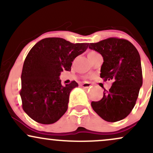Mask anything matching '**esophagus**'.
I'll return each instance as SVG.
<instances>
[{"mask_svg": "<svg viewBox=\"0 0 153 153\" xmlns=\"http://www.w3.org/2000/svg\"><path fill=\"white\" fill-rule=\"evenodd\" d=\"M81 86L82 88H88L91 87V85L89 82H83L81 84Z\"/></svg>", "mask_w": 153, "mask_h": 153, "instance_id": "obj_1", "label": "esophagus"}]
</instances>
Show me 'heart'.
<instances>
[{
	"instance_id": "heart-1",
	"label": "heart",
	"mask_w": 153,
	"mask_h": 153,
	"mask_svg": "<svg viewBox=\"0 0 153 153\" xmlns=\"http://www.w3.org/2000/svg\"><path fill=\"white\" fill-rule=\"evenodd\" d=\"M98 54V53L96 52H95V51H91V52H89V54Z\"/></svg>"
}]
</instances>
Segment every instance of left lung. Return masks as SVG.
Masks as SVG:
<instances>
[{
  "instance_id": "1",
  "label": "left lung",
  "mask_w": 153,
  "mask_h": 153,
  "mask_svg": "<svg viewBox=\"0 0 153 153\" xmlns=\"http://www.w3.org/2000/svg\"><path fill=\"white\" fill-rule=\"evenodd\" d=\"M89 48L103 58L101 78L104 81L113 80L109 90L104 89L102 99L92 101L91 106L106 122L122 120L134 108L143 85L140 54L130 42L116 37L90 43Z\"/></svg>"
}]
</instances>
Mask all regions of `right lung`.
<instances>
[{
    "label": "right lung",
    "instance_id": "add662e5",
    "mask_svg": "<svg viewBox=\"0 0 153 153\" xmlns=\"http://www.w3.org/2000/svg\"><path fill=\"white\" fill-rule=\"evenodd\" d=\"M88 45L50 37L31 49L23 65L20 95L23 109L33 120L53 124L65 113L70 93L78 84L73 80L63 86L59 77L63 70L71 71L72 62Z\"/></svg>",
    "mask_w": 153,
    "mask_h": 153
}]
</instances>
